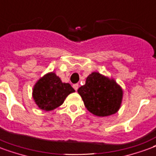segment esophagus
Returning a JSON list of instances; mask_svg holds the SVG:
<instances>
[{
  "label": "esophagus",
  "mask_w": 156,
  "mask_h": 156,
  "mask_svg": "<svg viewBox=\"0 0 156 156\" xmlns=\"http://www.w3.org/2000/svg\"><path fill=\"white\" fill-rule=\"evenodd\" d=\"M73 88L75 89V90L76 91L77 90H78V88H79V85H78V84H74Z\"/></svg>",
  "instance_id": "34e87169"
}]
</instances>
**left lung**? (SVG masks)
I'll return each mask as SVG.
<instances>
[{
  "mask_svg": "<svg viewBox=\"0 0 156 156\" xmlns=\"http://www.w3.org/2000/svg\"><path fill=\"white\" fill-rule=\"evenodd\" d=\"M85 108L94 115L106 117L118 112L122 104V90L113 79L92 72L85 84L78 89Z\"/></svg>",
  "mask_w": 156,
  "mask_h": 156,
  "instance_id": "left-lung-1",
  "label": "left lung"
}]
</instances>
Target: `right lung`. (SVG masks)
I'll return each mask as SVG.
<instances>
[{
  "instance_id": "obj_1",
  "label": "right lung",
  "mask_w": 156,
  "mask_h": 156,
  "mask_svg": "<svg viewBox=\"0 0 156 156\" xmlns=\"http://www.w3.org/2000/svg\"><path fill=\"white\" fill-rule=\"evenodd\" d=\"M73 92L75 90L69 83H62L54 72H50L35 84L33 98L40 109L51 111L62 105L66 98Z\"/></svg>"
}]
</instances>
